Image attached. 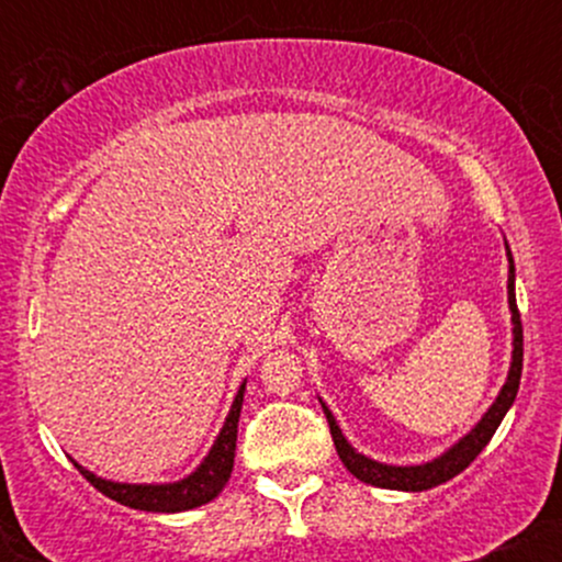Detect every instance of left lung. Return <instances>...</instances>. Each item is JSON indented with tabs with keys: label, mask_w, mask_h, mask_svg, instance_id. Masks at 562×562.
<instances>
[{
	"label": "left lung",
	"mask_w": 562,
	"mask_h": 562,
	"mask_svg": "<svg viewBox=\"0 0 562 562\" xmlns=\"http://www.w3.org/2000/svg\"><path fill=\"white\" fill-rule=\"evenodd\" d=\"M505 250H507V263H509V274H507V303H509V322H513V359H509V370H507V380L502 385V391L496 393V398L483 412V417L473 428L468 430L465 436L460 438L457 443L443 451V454L434 457V460L423 462V465H385V462L372 460V457L362 454L348 443V438L340 430L338 420L333 417L330 406L319 398L322 409H325L327 423H330V434L335 441V449H338L340 462H344L346 470L351 475H357L362 483H370V486L378 488H393V492H428V488L441 486L454 475H460L475 457L481 454L483 447L492 441V436L499 428V423L505 420L507 409L513 406L515 396H518V385H520V370H524V325H520V314H518V303H515V263H513V254H509V245L505 240Z\"/></svg>",
	"instance_id": "1"
}]
</instances>
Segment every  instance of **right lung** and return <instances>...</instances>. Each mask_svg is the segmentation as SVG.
<instances>
[{"label": "right lung", "instance_id": "obj_1", "mask_svg": "<svg viewBox=\"0 0 562 562\" xmlns=\"http://www.w3.org/2000/svg\"><path fill=\"white\" fill-rule=\"evenodd\" d=\"M243 393L245 383L237 389L235 402L229 406V415L224 420L222 430H218L214 447L209 449V454L203 457V462L192 470L184 479L173 483H121V481H108L94 475L92 470L81 468L76 462V468L81 470V475L92 483L94 488H100L102 494L111 496L119 505L145 509V513H184V509H195L205 502L216 499L222 494V488L227 486L232 465H235V447H237V423H240V409H243Z\"/></svg>", "mask_w": 562, "mask_h": 562}]
</instances>
